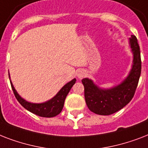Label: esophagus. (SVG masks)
Listing matches in <instances>:
<instances>
[{
  "label": "esophagus",
  "instance_id": "obj_1",
  "mask_svg": "<svg viewBox=\"0 0 148 148\" xmlns=\"http://www.w3.org/2000/svg\"><path fill=\"white\" fill-rule=\"evenodd\" d=\"M84 74V71L83 70H79L77 72V76L78 78H82Z\"/></svg>",
  "mask_w": 148,
  "mask_h": 148
}]
</instances>
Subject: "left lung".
Masks as SVG:
<instances>
[{
  "label": "left lung",
  "mask_w": 148,
  "mask_h": 148,
  "mask_svg": "<svg viewBox=\"0 0 148 148\" xmlns=\"http://www.w3.org/2000/svg\"><path fill=\"white\" fill-rule=\"evenodd\" d=\"M133 53V64L127 77L121 83L110 88H101L92 80L84 78V97L89 110L99 115H110L117 112L133 98L141 72L140 47L134 35L129 38Z\"/></svg>",
  "instance_id": "obj_1"
}]
</instances>
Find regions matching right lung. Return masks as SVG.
Here are the masks:
<instances>
[{"label":"right lung","mask_w":148,"mask_h":148,"mask_svg":"<svg viewBox=\"0 0 148 148\" xmlns=\"http://www.w3.org/2000/svg\"><path fill=\"white\" fill-rule=\"evenodd\" d=\"M9 78H10V74H9ZM10 84H11V88H12L13 92L14 94L15 97L17 98L21 104L24 107L25 109L29 110L30 112L33 113L34 114L38 115L40 117H53L59 114L64 107V103L65 98L68 95L70 90L71 89L75 82H76V79L74 78L72 81L67 83L59 91L58 94L50 99L49 101H45L43 103H31L28 102L24 98H22L17 90H15L14 87L13 85L12 82L10 80Z\"/></svg>","instance_id":"add662e5"}]
</instances>
